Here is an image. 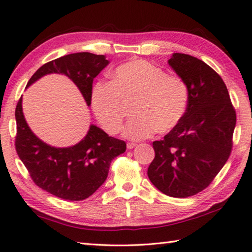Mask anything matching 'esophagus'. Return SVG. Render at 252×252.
Returning a JSON list of instances; mask_svg holds the SVG:
<instances>
[{
	"label": "esophagus",
	"mask_w": 252,
	"mask_h": 252,
	"mask_svg": "<svg viewBox=\"0 0 252 252\" xmlns=\"http://www.w3.org/2000/svg\"><path fill=\"white\" fill-rule=\"evenodd\" d=\"M135 146H136V144H135V143H127V144H126V148L129 149V150L135 148Z\"/></svg>",
	"instance_id": "esophagus-1"
}]
</instances>
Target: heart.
I'll return each mask as SVG.
<instances>
[{
	"mask_svg": "<svg viewBox=\"0 0 252 252\" xmlns=\"http://www.w3.org/2000/svg\"><path fill=\"white\" fill-rule=\"evenodd\" d=\"M110 77V82H95L91 91V108L108 133L121 131L126 106L132 102L133 118L123 131L132 141L151 138L157 131L170 132L184 118L189 90L180 76L167 75L153 63L134 59L118 66Z\"/></svg>",
	"mask_w": 252,
	"mask_h": 252,
	"instance_id": "heart-1",
	"label": "heart"
}]
</instances>
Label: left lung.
Here are the masks:
<instances>
[{"label":"left lung","mask_w":252,"mask_h":252,"mask_svg":"<svg viewBox=\"0 0 252 252\" xmlns=\"http://www.w3.org/2000/svg\"><path fill=\"white\" fill-rule=\"evenodd\" d=\"M168 65L189 87V107L175 129L153 142L155 158L148 176L163 194L184 198L205 189L225 165L236 111L225 82L207 63L174 53Z\"/></svg>","instance_id":"obj_1"}]
</instances>
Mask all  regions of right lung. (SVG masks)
Here are the masks:
<instances>
[{
	"label": "right lung",
	"instance_id": "add662e5",
	"mask_svg": "<svg viewBox=\"0 0 252 252\" xmlns=\"http://www.w3.org/2000/svg\"><path fill=\"white\" fill-rule=\"evenodd\" d=\"M109 61L104 55L76 53L45 63L32 76L26 87L48 74H63L78 87L87 106L91 104L94 79ZM15 149L32 180L40 189L66 200H82L93 195L107 180L110 163L126 152L125 141L109 136L91 125L79 143L55 148L36 136L23 114L22 97L15 109Z\"/></svg>",
	"mask_w": 252,
	"mask_h": 252
}]
</instances>
